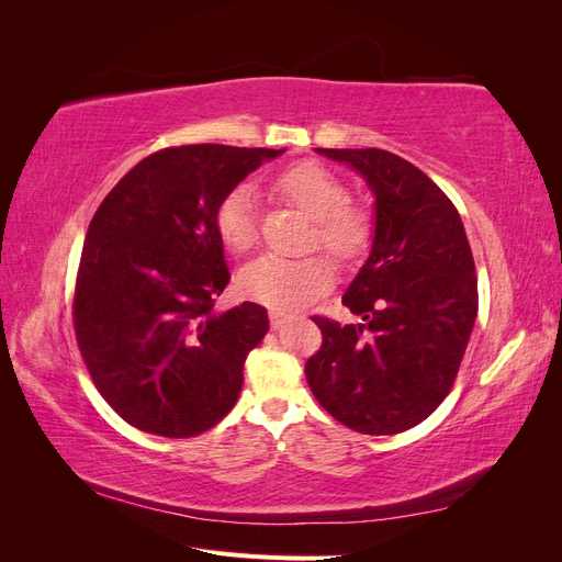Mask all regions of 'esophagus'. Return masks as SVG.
Instances as JSON below:
<instances>
[{
  "label": "esophagus",
  "instance_id": "esophagus-1",
  "mask_svg": "<svg viewBox=\"0 0 562 562\" xmlns=\"http://www.w3.org/2000/svg\"><path fill=\"white\" fill-rule=\"evenodd\" d=\"M293 316L291 314H285V312H269V321H271V328H283L288 321H291Z\"/></svg>",
  "mask_w": 562,
  "mask_h": 562
}]
</instances>
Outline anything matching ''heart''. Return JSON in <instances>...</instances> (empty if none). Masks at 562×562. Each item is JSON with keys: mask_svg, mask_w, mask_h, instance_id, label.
<instances>
[{"mask_svg": "<svg viewBox=\"0 0 562 562\" xmlns=\"http://www.w3.org/2000/svg\"><path fill=\"white\" fill-rule=\"evenodd\" d=\"M274 190L314 220L312 246H323L337 260L356 262L363 258L372 239L370 213L347 203V187L328 168L302 161L277 176ZM215 232L232 252H248L258 244V206L250 184H236L215 211ZM333 267L321 255L288 260L277 255L246 265L239 274V291L277 312L307 307L328 291Z\"/></svg>", "mask_w": 562, "mask_h": 562, "instance_id": "obj_1", "label": "heart"}]
</instances>
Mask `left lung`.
<instances>
[{"label": "left lung", "mask_w": 562, "mask_h": 562, "mask_svg": "<svg viewBox=\"0 0 562 562\" xmlns=\"http://www.w3.org/2000/svg\"><path fill=\"white\" fill-rule=\"evenodd\" d=\"M375 196L368 260L342 297L363 323L314 316L323 345L304 366L310 389L345 427L389 436L427 419L450 394L479 314V281L452 201L386 149H323Z\"/></svg>", "instance_id": "8db88e82"}]
</instances>
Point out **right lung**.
Returning a JSON list of instances; mask_svg holds the SVG:
<instances>
[{
	"label": "right lung",
	"instance_id": "add662e5",
	"mask_svg": "<svg viewBox=\"0 0 562 562\" xmlns=\"http://www.w3.org/2000/svg\"><path fill=\"white\" fill-rule=\"evenodd\" d=\"M285 149L182 145L135 164L95 211L83 241L75 333L93 384L131 427L190 438L239 398L267 310L215 312L229 283L215 232L220 201Z\"/></svg>",
	"mask_w": 562,
	"mask_h": 562
}]
</instances>
